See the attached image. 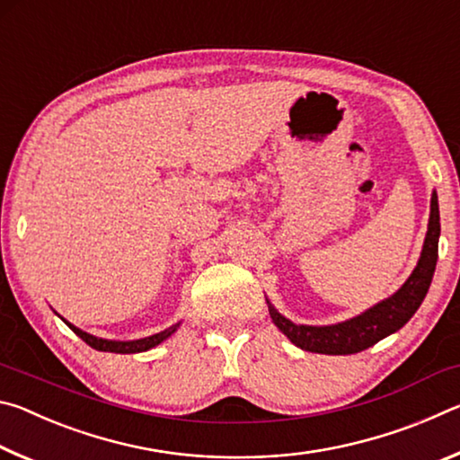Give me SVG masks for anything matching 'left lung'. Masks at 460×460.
I'll return each instance as SVG.
<instances>
[{
	"instance_id": "obj_1",
	"label": "left lung",
	"mask_w": 460,
	"mask_h": 460,
	"mask_svg": "<svg viewBox=\"0 0 460 460\" xmlns=\"http://www.w3.org/2000/svg\"><path fill=\"white\" fill-rule=\"evenodd\" d=\"M438 237H440V213L438 197L432 192L430 200V219H428V231L424 239L422 253H420L418 266L411 271L398 292L389 298L381 300L363 314L351 318V321L331 324V326H308L294 324L282 316L270 305V316L274 324L290 339L302 351L323 353V355H353L365 351L377 341L385 339L387 334L400 331L416 310L422 305L424 296L430 288L436 260H438Z\"/></svg>"
}]
</instances>
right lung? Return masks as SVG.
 Instances as JSON below:
<instances>
[{
  "label": "right lung",
  "instance_id": "right-lung-1",
  "mask_svg": "<svg viewBox=\"0 0 460 460\" xmlns=\"http://www.w3.org/2000/svg\"><path fill=\"white\" fill-rule=\"evenodd\" d=\"M62 321H65V318H62ZM66 324L71 326V331L76 334V337H81L89 347L97 349V351L123 353V355H126V353H142V351H147V349H154L155 345H160L162 341H166L170 334H172L178 329V326H181V323H178L174 326H170V329H166V331H162L158 334H152V337H146V339H137V341H107V339L93 337V334L76 329V326H73L71 323H66Z\"/></svg>",
  "mask_w": 460,
  "mask_h": 460
}]
</instances>
